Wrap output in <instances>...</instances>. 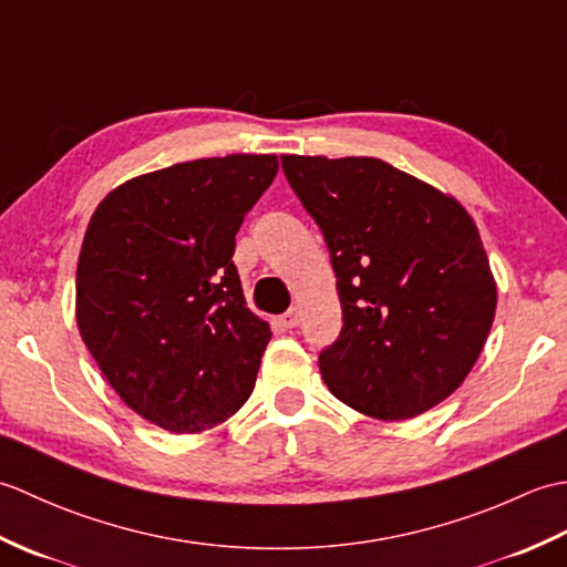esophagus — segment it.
I'll return each mask as SVG.
<instances>
[{"mask_svg": "<svg viewBox=\"0 0 567 567\" xmlns=\"http://www.w3.org/2000/svg\"><path fill=\"white\" fill-rule=\"evenodd\" d=\"M299 321H302V311H299L297 307H292L290 311H285V315L280 317V327H285V329H297Z\"/></svg>", "mask_w": 567, "mask_h": 567, "instance_id": "34e87169", "label": "esophagus"}]
</instances>
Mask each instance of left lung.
Returning <instances> with one entry per match:
<instances>
[{
	"instance_id": "left-lung-1",
	"label": "left lung",
	"mask_w": 567,
	"mask_h": 567,
	"mask_svg": "<svg viewBox=\"0 0 567 567\" xmlns=\"http://www.w3.org/2000/svg\"><path fill=\"white\" fill-rule=\"evenodd\" d=\"M331 252L343 329L319 355L336 400L402 421L461 388L495 321L497 282L461 202L378 158L282 155Z\"/></svg>"
}]
</instances>
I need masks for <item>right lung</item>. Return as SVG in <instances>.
<instances>
[{
  "label": "right lung",
  "mask_w": 567,
  "mask_h": 567,
  "mask_svg": "<svg viewBox=\"0 0 567 567\" xmlns=\"http://www.w3.org/2000/svg\"><path fill=\"white\" fill-rule=\"evenodd\" d=\"M277 167L272 153L177 163L126 179L92 214L78 329L114 392L155 426L207 431L256 388L272 333L246 307L231 258Z\"/></svg>",
  "instance_id": "obj_1"
}]
</instances>
